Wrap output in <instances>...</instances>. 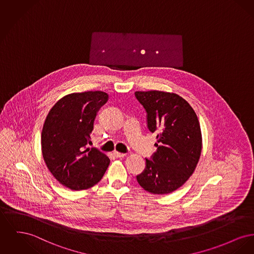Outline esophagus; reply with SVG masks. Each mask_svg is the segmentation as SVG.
<instances>
[{
  "mask_svg": "<svg viewBox=\"0 0 254 254\" xmlns=\"http://www.w3.org/2000/svg\"><path fill=\"white\" fill-rule=\"evenodd\" d=\"M113 155L118 158V157H124V156H126V153H122V152H119V151H114V152H113Z\"/></svg>",
  "mask_w": 254,
  "mask_h": 254,
  "instance_id": "obj_1",
  "label": "esophagus"
}]
</instances>
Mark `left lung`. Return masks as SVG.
I'll return each mask as SVG.
<instances>
[{"label":"left lung","mask_w":254,"mask_h":254,"mask_svg":"<svg viewBox=\"0 0 254 254\" xmlns=\"http://www.w3.org/2000/svg\"><path fill=\"white\" fill-rule=\"evenodd\" d=\"M135 97L147 112L149 131L157 133V149L146 158L145 170L136 179L151 194L172 193L188 180L198 162L199 122L191 105L175 93L136 91Z\"/></svg>","instance_id":"obj_1"}]
</instances>
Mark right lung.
Masks as SVG:
<instances>
[{
    "mask_svg": "<svg viewBox=\"0 0 254 254\" xmlns=\"http://www.w3.org/2000/svg\"><path fill=\"white\" fill-rule=\"evenodd\" d=\"M108 100L102 91L69 94L53 106L45 120L41 147L46 165L60 183L71 190H85L105 175L109 158L88 149L94 121Z\"/></svg>",
    "mask_w": 254,
    "mask_h": 254,
    "instance_id": "obj_1",
    "label": "right lung"
}]
</instances>
